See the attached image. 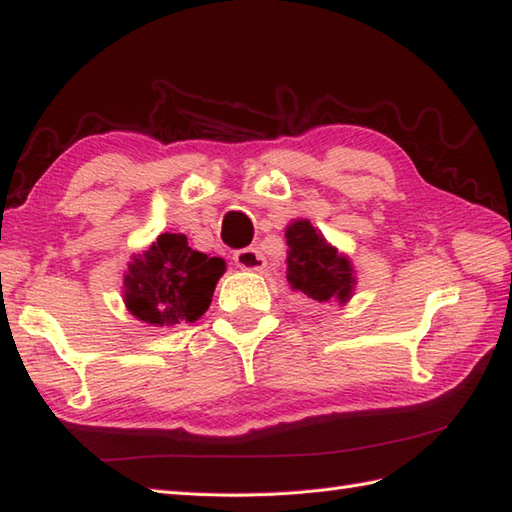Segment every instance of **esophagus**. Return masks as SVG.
Listing matches in <instances>:
<instances>
[{
    "mask_svg": "<svg viewBox=\"0 0 512 512\" xmlns=\"http://www.w3.org/2000/svg\"><path fill=\"white\" fill-rule=\"evenodd\" d=\"M237 268L242 270H262L266 266V257L259 248H242L233 255Z\"/></svg>",
    "mask_w": 512,
    "mask_h": 512,
    "instance_id": "1",
    "label": "esophagus"
}]
</instances>
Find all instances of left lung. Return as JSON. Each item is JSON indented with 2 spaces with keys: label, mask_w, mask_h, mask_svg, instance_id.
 <instances>
[{
  "label": "left lung",
  "mask_w": 512,
  "mask_h": 512,
  "mask_svg": "<svg viewBox=\"0 0 512 512\" xmlns=\"http://www.w3.org/2000/svg\"><path fill=\"white\" fill-rule=\"evenodd\" d=\"M288 284L317 303H345L354 290V268L345 255L325 242L308 220H295L286 228Z\"/></svg>",
  "instance_id": "left-lung-1"
}]
</instances>
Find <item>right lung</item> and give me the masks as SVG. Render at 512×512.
<instances>
[{"label":"right lung","mask_w":512,"mask_h":512,"mask_svg":"<svg viewBox=\"0 0 512 512\" xmlns=\"http://www.w3.org/2000/svg\"><path fill=\"white\" fill-rule=\"evenodd\" d=\"M224 270V259L193 250L182 233H162L129 264L125 306L151 325L193 323L209 310Z\"/></svg>","instance_id":"add662e5"}]
</instances>
